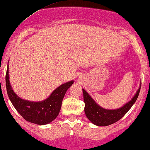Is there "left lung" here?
I'll use <instances>...</instances> for the list:
<instances>
[{"label": "left lung", "mask_w": 150, "mask_h": 150, "mask_svg": "<svg viewBox=\"0 0 150 150\" xmlns=\"http://www.w3.org/2000/svg\"><path fill=\"white\" fill-rule=\"evenodd\" d=\"M140 88L141 84L131 101L127 103L122 107L114 110H109L99 107L88 93L83 89V101L85 103L84 112L86 116L93 124L97 126H108L115 123L122 119L129 110L130 108L132 107L139 96Z\"/></svg>", "instance_id": "8db88e82"}]
</instances>
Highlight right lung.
<instances>
[{
    "instance_id": "1",
    "label": "right lung",
    "mask_w": 150,
    "mask_h": 150,
    "mask_svg": "<svg viewBox=\"0 0 150 150\" xmlns=\"http://www.w3.org/2000/svg\"><path fill=\"white\" fill-rule=\"evenodd\" d=\"M73 83L74 81H71L64 83L44 101L33 102L21 99L14 93L9 81L8 65L6 71V90L12 104L24 120L39 125H47L55 120L60 112L64 95Z\"/></svg>"
}]
</instances>
